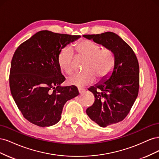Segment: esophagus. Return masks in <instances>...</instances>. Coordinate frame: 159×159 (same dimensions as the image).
I'll list each match as a JSON object with an SVG mask.
<instances>
[{
  "label": "esophagus",
  "mask_w": 159,
  "mask_h": 159,
  "mask_svg": "<svg viewBox=\"0 0 159 159\" xmlns=\"http://www.w3.org/2000/svg\"><path fill=\"white\" fill-rule=\"evenodd\" d=\"M84 90H85V89H83V88H78V91H79V93H82Z\"/></svg>",
  "instance_id": "1"
}]
</instances>
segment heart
Returning a JSON list of instances; mask_svg holds the SVG:
<instances>
[{"instance_id": "obj_1", "label": "heart", "mask_w": 159, "mask_h": 159, "mask_svg": "<svg viewBox=\"0 0 159 159\" xmlns=\"http://www.w3.org/2000/svg\"><path fill=\"white\" fill-rule=\"evenodd\" d=\"M78 54L87 58L84 66L83 72L75 73L67 80L68 84L83 86L93 83L98 78V80L106 79L114 68L115 57L113 52L107 48L100 49L97 43L89 40H84L76 46ZM74 52L71 46L63 48L57 56V63L65 73L70 74L73 70L72 60Z\"/></svg>"}]
</instances>
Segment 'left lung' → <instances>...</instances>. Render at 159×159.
Wrapping results in <instances>:
<instances>
[{
	"label": "left lung",
	"mask_w": 159,
	"mask_h": 159,
	"mask_svg": "<svg viewBox=\"0 0 159 159\" xmlns=\"http://www.w3.org/2000/svg\"><path fill=\"white\" fill-rule=\"evenodd\" d=\"M83 37L107 48L115 57L111 74L88 88L94 95L95 102L86 113L100 127H105L123 121L135 102L139 84L138 60L131 48L115 33L107 32Z\"/></svg>",
	"instance_id": "1"
}]
</instances>
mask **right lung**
I'll return each instance as SVG.
<instances>
[{
    "label": "right lung",
    "mask_w": 159,
    "mask_h": 159,
    "mask_svg": "<svg viewBox=\"0 0 159 159\" xmlns=\"http://www.w3.org/2000/svg\"><path fill=\"white\" fill-rule=\"evenodd\" d=\"M80 36L42 30L18 46L13 55L9 83L18 108L28 121L54 125L64 104L79 95L75 86H61L66 78L57 63L61 50Z\"/></svg>",
    "instance_id": "obj_1"
}]
</instances>
